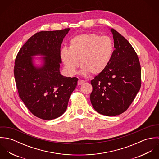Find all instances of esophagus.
Here are the masks:
<instances>
[{
  "instance_id": "esophagus-1",
  "label": "esophagus",
  "mask_w": 159,
  "mask_h": 159,
  "mask_svg": "<svg viewBox=\"0 0 159 159\" xmlns=\"http://www.w3.org/2000/svg\"><path fill=\"white\" fill-rule=\"evenodd\" d=\"M84 81L83 80H79L78 81V85H82L83 83H84Z\"/></svg>"
}]
</instances>
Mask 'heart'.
Masks as SVG:
<instances>
[{
    "label": "heart",
    "mask_w": 159,
    "mask_h": 159,
    "mask_svg": "<svg viewBox=\"0 0 159 159\" xmlns=\"http://www.w3.org/2000/svg\"><path fill=\"white\" fill-rule=\"evenodd\" d=\"M69 48L61 49L60 56L70 75L76 73L80 60L82 73L97 75L108 66L113 52V43L107 36L81 34L72 38Z\"/></svg>",
    "instance_id": "b5f03b06"
}]
</instances>
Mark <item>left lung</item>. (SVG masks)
Here are the masks:
<instances>
[{"instance_id": "8db88e82", "label": "left lung", "mask_w": 159, "mask_h": 159, "mask_svg": "<svg viewBox=\"0 0 159 159\" xmlns=\"http://www.w3.org/2000/svg\"><path fill=\"white\" fill-rule=\"evenodd\" d=\"M115 49L110 62L91 81L90 99L98 113L114 116L125 111L135 99L141 84V70L132 46L114 29Z\"/></svg>"}]
</instances>
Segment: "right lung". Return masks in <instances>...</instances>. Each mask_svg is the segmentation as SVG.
Segmentation results:
<instances>
[{"instance_id":"add662e5","label":"right lung","mask_w":159,"mask_h":159,"mask_svg":"<svg viewBox=\"0 0 159 159\" xmlns=\"http://www.w3.org/2000/svg\"><path fill=\"white\" fill-rule=\"evenodd\" d=\"M70 29L41 31L30 37L19 51L14 75L19 96L29 110L43 120L57 118L65 113L78 79L60 73L61 46ZM40 55L44 64L37 68L34 55Z\"/></svg>"}]
</instances>
